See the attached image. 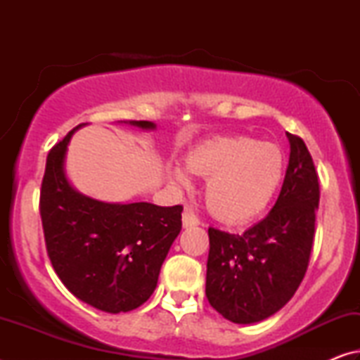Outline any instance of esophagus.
Returning a JSON list of instances; mask_svg holds the SVG:
<instances>
[{
    "label": "esophagus",
    "instance_id": "34e87169",
    "mask_svg": "<svg viewBox=\"0 0 360 360\" xmlns=\"http://www.w3.org/2000/svg\"><path fill=\"white\" fill-rule=\"evenodd\" d=\"M198 224H200V221H198V217L193 214V211L191 208H186L184 212H182V225L187 229V227H193V225H198Z\"/></svg>",
    "mask_w": 360,
    "mask_h": 360
}]
</instances>
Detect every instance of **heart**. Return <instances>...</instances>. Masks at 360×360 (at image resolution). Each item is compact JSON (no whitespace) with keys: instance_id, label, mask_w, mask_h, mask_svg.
Segmentation results:
<instances>
[{"instance_id":"b5f03b06","label":"heart","mask_w":360,"mask_h":360,"mask_svg":"<svg viewBox=\"0 0 360 360\" xmlns=\"http://www.w3.org/2000/svg\"><path fill=\"white\" fill-rule=\"evenodd\" d=\"M191 173L206 178V206L225 222H246L270 205L284 176V154L273 143L248 136L212 138L186 155ZM174 186L191 187V176L181 167L168 169Z\"/></svg>"}]
</instances>
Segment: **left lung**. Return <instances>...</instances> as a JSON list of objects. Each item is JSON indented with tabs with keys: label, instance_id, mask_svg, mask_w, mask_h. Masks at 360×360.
<instances>
[{
	"label": "left lung",
	"instance_id": "obj_1",
	"mask_svg": "<svg viewBox=\"0 0 360 360\" xmlns=\"http://www.w3.org/2000/svg\"><path fill=\"white\" fill-rule=\"evenodd\" d=\"M288 138V172L270 214L243 235L208 229L206 298L235 324H252L279 311L309 264L319 179L303 139L292 133Z\"/></svg>",
	"mask_w": 360,
	"mask_h": 360
}]
</instances>
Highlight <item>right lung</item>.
Masks as SVG:
<instances>
[{"label":"right lung","mask_w":360,"mask_h":360,"mask_svg":"<svg viewBox=\"0 0 360 360\" xmlns=\"http://www.w3.org/2000/svg\"><path fill=\"white\" fill-rule=\"evenodd\" d=\"M155 129L148 120H130ZM51 149L39 212L47 255L66 289L106 313L131 311L155 290L163 260L181 231L182 206L103 203L76 192L65 176L68 143Z\"/></svg>","instance_id":"right-lung-1"}]
</instances>
